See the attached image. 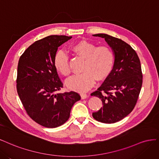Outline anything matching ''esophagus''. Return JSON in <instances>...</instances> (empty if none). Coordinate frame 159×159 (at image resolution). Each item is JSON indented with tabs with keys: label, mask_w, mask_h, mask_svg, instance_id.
<instances>
[{
	"label": "esophagus",
	"mask_w": 159,
	"mask_h": 159,
	"mask_svg": "<svg viewBox=\"0 0 159 159\" xmlns=\"http://www.w3.org/2000/svg\"><path fill=\"white\" fill-rule=\"evenodd\" d=\"M89 95H87L86 94H80V97L82 99H85L86 98H88Z\"/></svg>",
	"instance_id": "obj_1"
}]
</instances>
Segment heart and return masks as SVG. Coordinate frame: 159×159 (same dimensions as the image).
Masks as SVG:
<instances>
[{
    "mask_svg": "<svg viewBox=\"0 0 159 159\" xmlns=\"http://www.w3.org/2000/svg\"><path fill=\"white\" fill-rule=\"evenodd\" d=\"M70 50L84 61L82 66L83 73L73 76L66 82L69 89L84 93L93 86L96 79L103 80L111 73L114 63V55L110 48L105 46L97 47L93 43L81 40L75 43ZM54 65L56 69L63 75H70L69 57L62 51L56 53Z\"/></svg>",
    "mask_w": 159,
    "mask_h": 159,
    "instance_id": "obj_1",
    "label": "heart"
}]
</instances>
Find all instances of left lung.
I'll list each match as a JSON object with an SVG mask.
<instances>
[{
    "mask_svg": "<svg viewBox=\"0 0 159 159\" xmlns=\"http://www.w3.org/2000/svg\"><path fill=\"white\" fill-rule=\"evenodd\" d=\"M93 35L104 38L114 55L111 73L91 94L100 98L103 104L93 116L102 123L114 124L129 114L136 104L143 83L140 60L135 51L123 40L106 34Z\"/></svg>",
    "mask_w": 159,
    "mask_h": 159,
    "instance_id": "obj_1",
    "label": "left lung"
}]
</instances>
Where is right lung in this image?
Returning <instances> with one entry per match:
<instances>
[{"instance_id": "right-lung-1", "label": "right lung", "mask_w": 159, "mask_h": 159, "mask_svg": "<svg viewBox=\"0 0 159 159\" xmlns=\"http://www.w3.org/2000/svg\"><path fill=\"white\" fill-rule=\"evenodd\" d=\"M72 38L49 35L35 42L25 49L18 65L16 88L20 99L29 116L48 128L59 127L68 120L80 95L73 91L58 93L63 87L54 58L57 49Z\"/></svg>"}]
</instances>
